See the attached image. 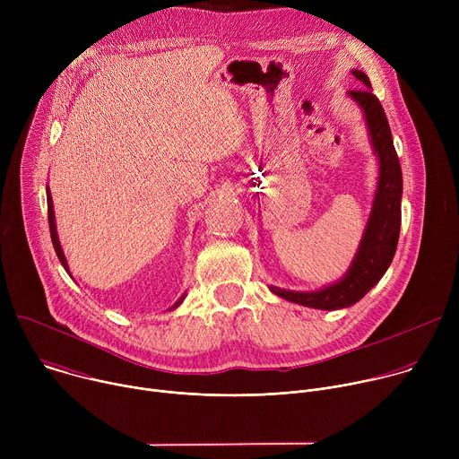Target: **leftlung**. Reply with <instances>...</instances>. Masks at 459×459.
Returning <instances> with one entry per match:
<instances>
[{
    "label": "left lung",
    "instance_id": "left-lung-1",
    "mask_svg": "<svg viewBox=\"0 0 459 459\" xmlns=\"http://www.w3.org/2000/svg\"><path fill=\"white\" fill-rule=\"evenodd\" d=\"M352 74L365 89L351 91L349 96L363 110L370 143L379 161V176L372 211L358 252L347 274L329 287L312 292H296L271 287L276 296L287 301L321 310H336L354 305L381 280L392 264V257L396 254L402 227L403 178L394 142H392L388 119L379 100L372 94L368 76L361 71H352Z\"/></svg>",
    "mask_w": 459,
    "mask_h": 459
}]
</instances>
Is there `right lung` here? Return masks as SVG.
<instances>
[{"label":"right lung","mask_w":459,"mask_h":459,"mask_svg":"<svg viewBox=\"0 0 459 459\" xmlns=\"http://www.w3.org/2000/svg\"><path fill=\"white\" fill-rule=\"evenodd\" d=\"M47 207H48V229H50V238H52V245H54V250H56V254H57V259L61 261V265L65 267V271H67L69 274H71V271H69V264H67V259H65V254H63V250H61V245H59V239H57V232H56V220H54V205H52V195H50V190L47 188ZM185 299V294L170 307V310L172 308H176V307H179V303Z\"/></svg>","instance_id":"right-lung-1"}]
</instances>
